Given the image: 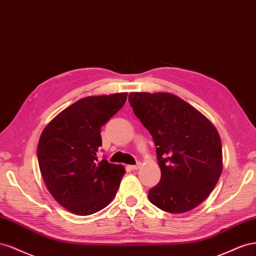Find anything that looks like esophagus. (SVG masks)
Masks as SVG:
<instances>
[{
    "instance_id": "1",
    "label": "esophagus",
    "mask_w": 256,
    "mask_h": 256,
    "mask_svg": "<svg viewBox=\"0 0 256 256\" xmlns=\"http://www.w3.org/2000/svg\"><path fill=\"white\" fill-rule=\"evenodd\" d=\"M140 166H142V163H137L136 165H130L128 167H130V170H138V168H140Z\"/></svg>"
}]
</instances>
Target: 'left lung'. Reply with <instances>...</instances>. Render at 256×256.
Instances as JSON below:
<instances>
[{
    "instance_id": "left-lung-1",
    "label": "left lung",
    "mask_w": 256,
    "mask_h": 256,
    "mask_svg": "<svg viewBox=\"0 0 256 256\" xmlns=\"http://www.w3.org/2000/svg\"><path fill=\"white\" fill-rule=\"evenodd\" d=\"M130 105L156 144L160 180L149 200L166 212L192 210L212 192L221 176L222 144L205 116L167 92L128 94Z\"/></svg>"
}]
</instances>
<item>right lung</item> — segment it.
<instances>
[{
	"mask_svg": "<svg viewBox=\"0 0 256 256\" xmlns=\"http://www.w3.org/2000/svg\"><path fill=\"white\" fill-rule=\"evenodd\" d=\"M128 93L75 102L44 128L38 146L42 176L61 206L89 216L108 206L120 186L122 165L98 160L100 128L123 107Z\"/></svg>",
	"mask_w": 256,
	"mask_h": 256,
	"instance_id": "add662e5",
	"label": "right lung"
}]
</instances>
